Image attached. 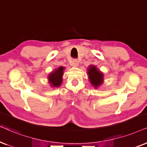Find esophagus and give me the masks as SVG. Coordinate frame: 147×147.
I'll use <instances>...</instances> for the list:
<instances>
[{
    "instance_id": "34e87169",
    "label": "esophagus",
    "mask_w": 147,
    "mask_h": 147,
    "mask_svg": "<svg viewBox=\"0 0 147 147\" xmlns=\"http://www.w3.org/2000/svg\"><path fill=\"white\" fill-rule=\"evenodd\" d=\"M72 65H73V66H77L79 65V61L77 59H74L72 61Z\"/></svg>"
}]
</instances>
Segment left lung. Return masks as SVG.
<instances>
[{"label":"left lung","mask_w":147,"mask_h":147,"mask_svg":"<svg viewBox=\"0 0 147 147\" xmlns=\"http://www.w3.org/2000/svg\"><path fill=\"white\" fill-rule=\"evenodd\" d=\"M87 75L89 76L91 84L94 87V88H98L102 84L104 81L103 73L94 65H90L87 68Z\"/></svg>","instance_id":"left-lung-1"}]
</instances>
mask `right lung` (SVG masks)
<instances>
[{"label": "right lung", "instance_id": "1", "mask_svg": "<svg viewBox=\"0 0 147 147\" xmlns=\"http://www.w3.org/2000/svg\"><path fill=\"white\" fill-rule=\"evenodd\" d=\"M64 67L60 66L57 69H55L48 76L49 83L52 87H58L62 83V76Z\"/></svg>", "mask_w": 147, "mask_h": 147}]
</instances>
